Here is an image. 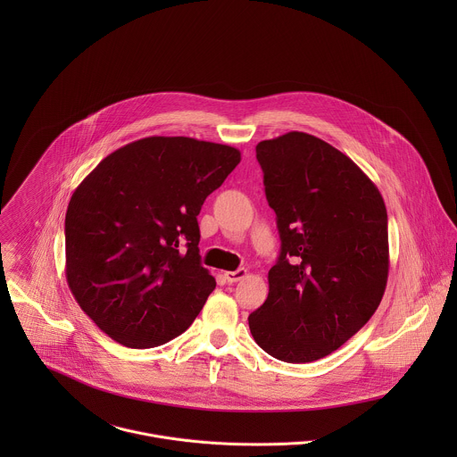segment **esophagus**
Segmentation results:
<instances>
[{"label": "esophagus", "instance_id": "34e87169", "mask_svg": "<svg viewBox=\"0 0 457 457\" xmlns=\"http://www.w3.org/2000/svg\"><path fill=\"white\" fill-rule=\"evenodd\" d=\"M246 274H248V270H246V269L227 270V272H225V279H227L228 283H236V281H241V279H245V278H246Z\"/></svg>", "mask_w": 457, "mask_h": 457}]
</instances>
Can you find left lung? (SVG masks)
Listing matches in <instances>:
<instances>
[{
  "label": "left lung",
  "mask_w": 457,
  "mask_h": 457,
  "mask_svg": "<svg viewBox=\"0 0 457 457\" xmlns=\"http://www.w3.org/2000/svg\"><path fill=\"white\" fill-rule=\"evenodd\" d=\"M257 160L281 250L248 324L274 359L313 362L366 326L384 297L387 209L346 154L310 133L262 140Z\"/></svg>",
  "instance_id": "left-lung-1"
}]
</instances>
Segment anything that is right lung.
<instances>
[{"instance_id":"right-lung-1","label":"right lung","mask_w":457,"mask_h":457,"mask_svg":"<svg viewBox=\"0 0 457 457\" xmlns=\"http://www.w3.org/2000/svg\"><path fill=\"white\" fill-rule=\"evenodd\" d=\"M239 162L230 145L145 137L77 187L65 216L66 281L109 337L153 348L194 324L216 287L200 263L196 216Z\"/></svg>"}]
</instances>
